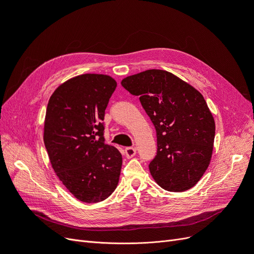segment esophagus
Wrapping results in <instances>:
<instances>
[{"label": "esophagus", "mask_w": 254, "mask_h": 254, "mask_svg": "<svg viewBox=\"0 0 254 254\" xmlns=\"http://www.w3.org/2000/svg\"><path fill=\"white\" fill-rule=\"evenodd\" d=\"M135 153H136V149L133 148V147H127V148L125 149V155H126V157H127L128 159L133 158V157L135 156Z\"/></svg>", "instance_id": "esophagus-1"}]
</instances>
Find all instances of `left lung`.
Masks as SVG:
<instances>
[{"mask_svg": "<svg viewBox=\"0 0 254 254\" xmlns=\"http://www.w3.org/2000/svg\"><path fill=\"white\" fill-rule=\"evenodd\" d=\"M130 94L140 96L157 132V156L149 172L168 191H184L201 179L211 162L215 122L202 94L178 76L146 70L122 80Z\"/></svg>", "mask_w": 254, "mask_h": 254, "instance_id": "left-lung-1", "label": "left lung"}]
</instances>
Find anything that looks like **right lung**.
<instances>
[{
  "label": "right lung",
  "instance_id": "1",
  "mask_svg": "<svg viewBox=\"0 0 254 254\" xmlns=\"http://www.w3.org/2000/svg\"><path fill=\"white\" fill-rule=\"evenodd\" d=\"M117 81L104 74H82L51 95L43 141L59 180L78 200L101 202L117 189L122 155L105 144V110Z\"/></svg>",
  "mask_w": 254,
  "mask_h": 254
}]
</instances>
